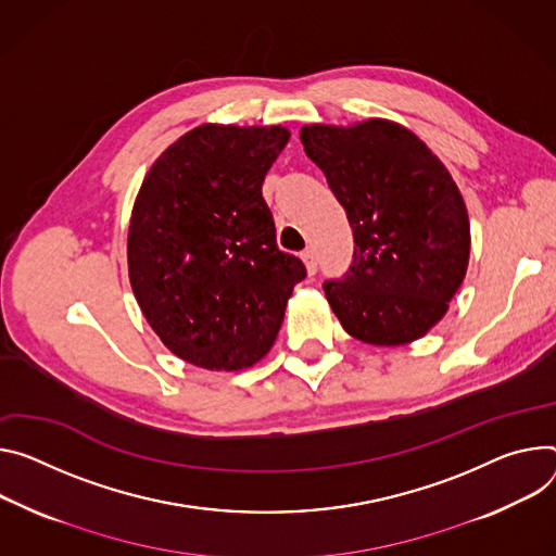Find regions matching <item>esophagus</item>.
I'll use <instances>...</instances> for the list:
<instances>
[{
  "instance_id": "esophagus-1",
  "label": "esophagus",
  "mask_w": 556,
  "mask_h": 556,
  "mask_svg": "<svg viewBox=\"0 0 556 556\" xmlns=\"http://www.w3.org/2000/svg\"><path fill=\"white\" fill-rule=\"evenodd\" d=\"M301 260H304V264H306V268H308L311 275L317 273V252H315L313 248L304 250V255H301Z\"/></svg>"
}]
</instances>
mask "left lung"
<instances>
[{"mask_svg":"<svg viewBox=\"0 0 556 556\" xmlns=\"http://www.w3.org/2000/svg\"><path fill=\"white\" fill-rule=\"evenodd\" d=\"M306 155L343 206L355 252L324 283L343 330L372 345L421 339L447 313L470 260V222L447 168L388 119L301 128Z\"/></svg>","mask_w":556,"mask_h":556,"instance_id":"8db88e82","label":"left lung"}]
</instances>
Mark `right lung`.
I'll return each mask as SVG.
<instances>
[{
  "mask_svg": "<svg viewBox=\"0 0 556 556\" xmlns=\"http://www.w3.org/2000/svg\"><path fill=\"white\" fill-rule=\"evenodd\" d=\"M283 126L204 124L150 166L128 226L137 304L188 364L255 366L273 348L306 266L277 248L262 184L288 143Z\"/></svg>",
  "mask_w": 556,
  "mask_h": 556,
  "instance_id": "1",
  "label": "right lung"
}]
</instances>
